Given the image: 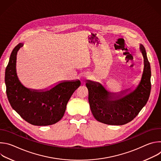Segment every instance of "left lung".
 Instances as JSON below:
<instances>
[{
  "label": "left lung",
  "instance_id": "left-lung-1",
  "mask_svg": "<svg viewBox=\"0 0 161 161\" xmlns=\"http://www.w3.org/2000/svg\"><path fill=\"white\" fill-rule=\"evenodd\" d=\"M140 50L144 58V70L141 82L132 93L113 99L100 83H86L90 109L97 121L108 125L125 124L132 121L147 104L151 90V69L145 49L142 44Z\"/></svg>",
  "mask_w": 161,
  "mask_h": 161
}]
</instances>
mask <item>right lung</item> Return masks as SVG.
<instances>
[{"label":"right lung","mask_w":161,"mask_h":161,"mask_svg":"<svg viewBox=\"0 0 161 161\" xmlns=\"http://www.w3.org/2000/svg\"><path fill=\"white\" fill-rule=\"evenodd\" d=\"M23 44L19 43L11 52L5 72L6 94L13 108L26 122L45 126L58 122L64 116L67 104L80 81H64L50 90L37 92L23 86L16 73V54Z\"/></svg>","instance_id":"1"}]
</instances>
